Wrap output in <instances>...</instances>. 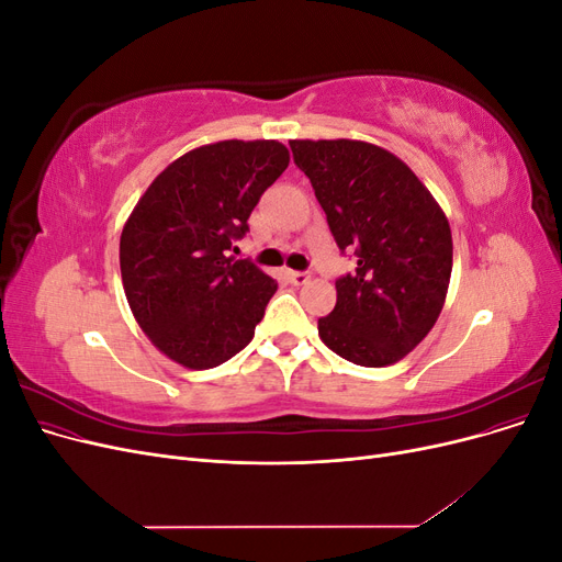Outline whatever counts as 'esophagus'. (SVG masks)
Returning a JSON list of instances; mask_svg holds the SVG:
<instances>
[{"mask_svg": "<svg viewBox=\"0 0 562 562\" xmlns=\"http://www.w3.org/2000/svg\"><path fill=\"white\" fill-rule=\"evenodd\" d=\"M288 277H291L295 285H304L310 281V271H288Z\"/></svg>", "mask_w": 562, "mask_h": 562, "instance_id": "obj_1", "label": "esophagus"}]
</instances>
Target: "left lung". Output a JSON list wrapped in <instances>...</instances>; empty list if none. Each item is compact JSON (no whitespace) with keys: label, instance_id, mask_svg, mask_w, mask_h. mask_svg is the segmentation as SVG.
<instances>
[{"label":"left lung","instance_id":"8db88e82","mask_svg":"<svg viewBox=\"0 0 562 562\" xmlns=\"http://www.w3.org/2000/svg\"><path fill=\"white\" fill-rule=\"evenodd\" d=\"M339 250L356 269L335 281L318 335L337 356L382 368L413 351L443 310L452 234L427 187L391 151L361 140H291Z\"/></svg>","mask_w":562,"mask_h":562}]
</instances>
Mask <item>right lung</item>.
<instances>
[{
  "mask_svg": "<svg viewBox=\"0 0 562 562\" xmlns=\"http://www.w3.org/2000/svg\"><path fill=\"white\" fill-rule=\"evenodd\" d=\"M288 161L277 140L203 145L159 173L133 209L119 244L124 291L168 359L215 368L252 339L277 281L232 250Z\"/></svg>",
  "mask_w": 562,
  "mask_h": 562,
  "instance_id": "right-lung-1",
  "label": "right lung"
}]
</instances>
